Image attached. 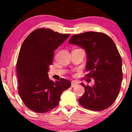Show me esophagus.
Masks as SVG:
<instances>
[{
	"instance_id": "obj_1",
	"label": "esophagus",
	"mask_w": 132,
	"mask_h": 132,
	"mask_svg": "<svg viewBox=\"0 0 132 132\" xmlns=\"http://www.w3.org/2000/svg\"><path fill=\"white\" fill-rule=\"evenodd\" d=\"M77 85H78V84L76 82H71V87H75Z\"/></svg>"
}]
</instances>
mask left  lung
<instances>
[{"mask_svg": "<svg viewBox=\"0 0 132 132\" xmlns=\"http://www.w3.org/2000/svg\"><path fill=\"white\" fill-rule=\"evenodd\" d=\"M69 43L85 50L86 76L95 81L93 86L81 83L85 92L79 99V104L93 111L106 109L117 97L123 78L122 58L116 44L105 33L94 31L75 35Z\"/></svg>", "mask_w": 132, "mask_h": 132, "instance_id": "1", "label": "left lung"}]
</instances>
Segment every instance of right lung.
Returning a JSON list of instances; mask_svg holds the SVG:
<instances>
[{
	"label": "right lung",
	"instance_id": "right-lung-1",
	"mask_svg": "<svg viewBox=\"0 0 132 132\" xmlns=\"http://www.w3.org/2000/svg\"><path fill=\"white\" fill-rule=\"evenodd\" d=\"M48 28H38L26 38L17 62L18 91L25 105L32 111L45 113L59 104L62 92L71 86L64 78L54 82L48 72L54 50L69 37Z\"/></svg>",
	"mask_w": 132,
	"mask_h": 132
}]
</instances>
